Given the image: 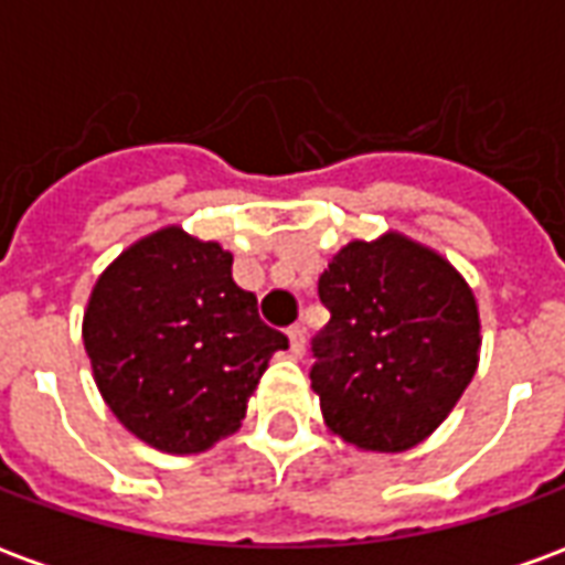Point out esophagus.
Instances as JSON below:
<instances>
[{
    "label": "esophagus",
    "mask_w": 565,
    "mask_h": 565,
    "mask_svg": "<svg viewBox=\"0 0 565 565\" xmlns=\"http://www.w3.org/2000/svg\"><path fill=\"white\" fill-rule=\"evenodd\" d=\"M287 335H290V351H294V356H302V351H306V330L299 323H294L287 330Z\"/></svg>",
    "instance_id": "esophagus-1"
}]
</instances>
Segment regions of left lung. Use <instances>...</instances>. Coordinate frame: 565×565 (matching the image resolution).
Instances as JSON below:
<instances>
[{"mask_svg":"<svg viewBox=\"0 0 565 565\" xmlns=\"http://www.w3.org/2000/svg\"><path fill=\"white\" fill-rule=\"evenodd\" d=\"M330 323L311 339V387L348 445L415 448L478 369L481 323L460 271L403 235L351 242L320 275Z\"/></svg>","mask_w":565,"mask_h":565,"instance_id":"8db88e82","label":"left lung"}]
</instances>
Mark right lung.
I'll return each mask as SVG.
<instances>
[{
    "label": "right lung",
    "mask_w": 565,
    "mask_h": 565,
    "mask_svg": "<svg viewBox=\"0 0 565 565\" xmlns=\"http://www.w3.org/2000/svg\"><path fill=\"white\" fill-rule=\"evenodd\" d=\"M84 348L117 420L150 448L199 454L242 426L287 335L233 281V254L169 226L103 271Z\"/></svg>",
    "instance_id": "obj_1"
}]
</instances>
